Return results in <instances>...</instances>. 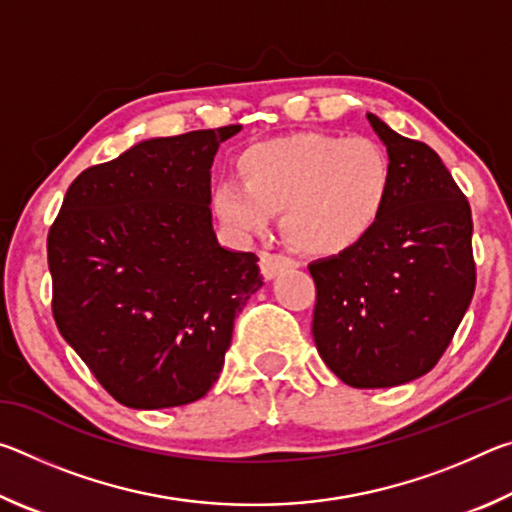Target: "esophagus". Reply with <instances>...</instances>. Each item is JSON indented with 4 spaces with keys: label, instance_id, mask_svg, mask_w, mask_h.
Segmentation results:
<instances>
[{
    "label": "esophagus",
    "instance_id": "1",
    "mask_svg": "<svg viewBox=\"0 0 512 512\" xmlns=\"http://www.w3.org/2000/svg\"><path fill=\"white\" fill-rule=\"evenodd\" d=\"M293 266H298V262L287 255L262 253V257H259V268H262V275L266 277V280H273L277 273L287 271V268H293Z\"/></svg>",
    "mask_w": 512,
    "mask_h": 512
}]
</instances>
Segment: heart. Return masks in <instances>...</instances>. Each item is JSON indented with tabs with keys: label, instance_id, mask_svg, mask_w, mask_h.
Segmentation results:
<instances>
[{
	"label": "heart",
	"instance_id": "b5f03b06",
	"mask_svg": "<svg viewBox=\"0 0 512 512\" xmlns=\"http://www.w3.org/2000/svg\"><path fill=\"white\" fill-rule=\"evenodd\" d=\"M244 183L225 180L212 194L230 230L262 235L282 216L284 235L305 253L329 255L375 228L391 196V160L370 137L298 133L264 140L239 155Z\"/></svg>",
	"mask_w": 512,
	"mask_h": 512
}]
</instances>
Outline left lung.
<instances>
[{
  "label": "left lung",
  "instance_id": "8db88e82",
  "mask_svg": "<svg viewBox=\"0 0 512 512\" xmlns=\"http://www.w3.org/2000/svg\"><path fill=\"white\" fill-rule=\"evenodd\" d=\"M391 160V196L375 228L316 259L311 334L352 388H391L436 366L476 287L472 210L438 153L368 115Z\"/></svg>",
  "mask_w": 512,
  "mask_h": 512
}]
</instances>
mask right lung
I'll return each mask as SVG.
<instances>
[{
    "label": "right lung",
    "instance_id": "obj_1",
    "mask_svg": "<svg viewBox=\"0 0 512 512\" xmlns=\"http://www.w3.org/2000/svg\"><path fill=\"white\" fill-rule=\"evenodd\" d=\"M241 126L155 137L69 185L49 228L51 309L119 404L169 409L219 379L235 316L262 287L255 253L212 230L210 167Z\"/></svg>",
    "mask_w": 512,
    "mask_h": 512
}]
</instances>
